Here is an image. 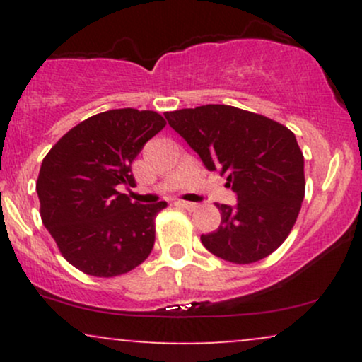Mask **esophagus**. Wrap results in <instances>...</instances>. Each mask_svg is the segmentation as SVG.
Here are the masks:
<instances>
[{
    "label": "esophagus",
    "mask_w": 362,
    "mask_h": 362,
    "mask_svg": "<svg viewBox=\"0 0 362 362\" xmlns=\"http://www.w3.org/2000/svg\"><path fill=\"white\" fill-rule=\"evenodd\" d=\"M177 206L184 207V209H187V211H195L199 207L195 202H189V201H177Z\"/></svg>",
    "instance_id": "obj_1"
}]
</instances>
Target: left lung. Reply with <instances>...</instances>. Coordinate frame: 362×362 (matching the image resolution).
Instances as JSON below:
<instances>
[{
	"mask_svg": "<svg viewBox=\"0 0 362 362\" xmlns=\"http://www.w3.org/2000/svg\"><path fill=\"white\" fill-rule=\"evenodd\" d=\"M165 117L207 170H219L238 195L235 207L216 204L221 224L201 235L202 245L233 264H253L276 252L305 199V158L293 131L265 115L218 103Z\"/></svg>",
	"mask_w": 362,
	"mask_h": 362,
	"instance_id": "left-lung-1",
	"label": "left lung"
}]
</instances>
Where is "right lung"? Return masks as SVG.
Returning <instances> with one entry per match:
<instances>
[{"label": "right lung", "instance_id": "obj_1", "mask_svg": "<svg viewBox=\"0 0 362 362\" xmlns=\"http://www.w3.org/2000/svg\"><path fill=\"white\" fill-rule=\"evenodd\" d=\"M165 126L153 110H107L69 129L45 155L35 184L40 218L78 271L115 277L151 253L167 202H132L117 185H134L131 163Z\"/></svg>", "mask_w": 362, "mask_h": 362}]
</instances>
